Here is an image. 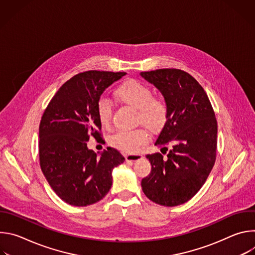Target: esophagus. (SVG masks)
<instances>
[{
	"instance_id": "esophagus-1",
	"label": "esophagus",
	"mask_w": 255,
	"mask_h": 255,
	"mask_svg": "<svg viewBox=\"0 0 255 255\" xmlns=\"http://www.w3.org/2000/svg\"><path fill=\"white\" fill-rule=\"evenodd\" d=\"M141 157H142L141 153H129V154H126L125 156L126 161H135L137 159H140Z\"/></svg>"
}]
</instances>
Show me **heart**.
Masks as SVG:
<instances>
[{
  "mask_svg": "<svg viewBox=\"0 0 255 255\" xmlns=\"http://www.w3.org/2000/svg\"><path fill=\"white\" fill-rule=\"evenodd\" d=\"M115 98L122 104L137 110L136 120L149 129H161L168 117L169 107L163 96H153L152 90L136 80H128L114 91ZM97 116L103 127H109L112 121V106L105 99L97 104ZM149 140V133L145 128L121 130L109 139L111 146L123 151L134 152Z\"/></svg>",
  "mask_w": 255,
  "mask_h": 255,
  "instance_id": "1",
  "label": "heart"
}]
</instances>
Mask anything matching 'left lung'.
<instances>
[{
    "instance_id": "left-lung-1",
    "label": "left lung",
    "mask_w": 255,
    "mask_h": 255,
    "mask_svg": "<svg viewBox=\"0 0 255 255\" xmlns=\"http://www.w3.org/2000/svg\"><path fill=\"white\" fill-rule=\"evenodd\" d=\"M166 99L168 117L156 138L161 153L147 154L152 167L142 191L152 202L174 207L191 200L208 178L217 151L218 125L211 102L198 81L177 68L140 74Z\"/></svg>"
}]
</instances>
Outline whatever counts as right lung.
<instances>
[{"label": "right lung", "instance_id": "obj_1", "mask_svg": "<svg viewBox=\"0 0 255 255\" xmlns=\"http://www.w3.org/2000/svg\"><path fill=\"white\" fill-rule=\"evenodd\" d=\"M124 71L88 70L65 82L50 100L39 125V161L49 186L65 203L85 207L102 200L112 186V170L124 156L108 147L101 157L89 149L102 139L97 104Z\"/></svg>", "mask_w": 255, "mask_h": 255}]
</instances>
